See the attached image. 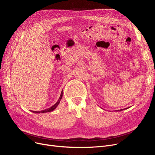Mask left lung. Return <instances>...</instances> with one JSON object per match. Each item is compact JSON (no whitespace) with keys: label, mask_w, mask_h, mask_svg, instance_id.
<instances>
[{"label":"left lung","mask_w":155,"mask_h":155,"mask_svg":"<svg viewBox=\"0 0 155 155\" xmlns=\"http://www.w3.org/2000/svg\"><path fill=\"white\" fill-rule=\"evenodd\" d=\"M123 110V109H120V110H116V111H122Z\"/></svg>","instance_id":"left-lung-1"}]
</instances>
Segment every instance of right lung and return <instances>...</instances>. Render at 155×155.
Returning <instances> with one entry per match:
<instances>
[{"label": "right lung", "instance_id": "add662e5", "mask_svg": "<svg viewBox=\"0 0 155 155\" xmlns=\"http://www.w3.org/2000/svg\"><path fill=\"white\" fill-rule=\"evenodd\" d=\"M62 97H63V91H61V95H60V98H59L58 101H57L56 103L55 104H54V105H53V106H51V107L48 108V109H45V110H41V111H32V110H31V111L32 112H34V113H36V114H37V113H45V112H51V111L54 110L56 108V107L58 106V104H59L60 102L61 99H62Z\"/></svg>", "mask_w": 155, "mask_h": 155}]
</instances>
